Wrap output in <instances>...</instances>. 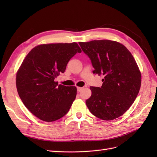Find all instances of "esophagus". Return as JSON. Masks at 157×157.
I'll list each match as a JSON object with an SVG mask.
<instances>
[{"label": "esophagus", "mask_w": 157, "mask_h": 157, "mask_svg": "<svg viewBox=\"0 0 157 157\" xmlns=\"http://www.w3.org/2000/svg\"><path fill=\"white\" fill-rule=\"evenodd\" d=\"M77 89H78V92H81L83 88H82V87H78V88H77Z\"/></svg>", "instance_id": "obj_1"}]
</instances>
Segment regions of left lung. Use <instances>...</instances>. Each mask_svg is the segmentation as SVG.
Masks as SVG:
<instances>
[{
    "label": "left lung",
    "instance_id": "obj_1",
    "mask_svg": "<svg viewBox=\"0 0 157 157\" xmlns=\"http://www.w3.org/2000/svg\"><path fill=\"white\" fill-rule=\"evenodd\" d=\"M90 59L94 73L102 75L101 88L90 87L86 101L92 115L102 120H113L128 111L138 94L141 72L134 56L124 45L109 40L79 42Z\"/></svg>",
    "mask_w": 157,
    "mask_h": 157
}]
</instances>
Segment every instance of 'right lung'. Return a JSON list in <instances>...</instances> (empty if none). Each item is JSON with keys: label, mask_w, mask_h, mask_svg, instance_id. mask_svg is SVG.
<instances>
[{"label": "right lung", "mask_w": 157, "mask_h": 157, "mask_svg": "<svg viewBox=\"0 0 157 157\" xmlns=\"http://www.w3.org/2000/svg\"><path fill=\"white\" fill-rule=\"evenodd\" d=\"M81 52L76 42L43 44L25 56L17 72L16 87L25 107L36 117L52 122L67 113L77 88L58 85L55 79L65 72L69 60Z\"/></svg>", "instance_id": "1"}]
</instances>
